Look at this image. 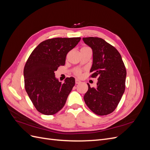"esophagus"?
<instances>
[{"instance_id":"obj_1","label":"esophagus","mask_w":150,"mask_h":150,"mask_svg":"<svg viewBox=\"0 0 150 150\" xmlns=\"http://www.w3.org/2000/svg\"><path fill=\"white\" fill-rule=\"evenodd\" d=\"M75 82H76V84H79V83H81V81L79 80V79H76V81H75Z\"/></svg>"}]
</instances>
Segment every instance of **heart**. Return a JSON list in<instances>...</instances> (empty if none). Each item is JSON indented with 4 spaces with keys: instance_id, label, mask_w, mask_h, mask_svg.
<instances>
[{
    "instance_id": "b5f03b06",
    "label": "heart",
    "mask_w": 150,
    "mask_h": 150,
    "mask_svg": "<svg viewBox=\"0 0 150 150\" xmlns=\"http://www.w3.org/2000/svg\"><path fill=\"white\" fill-rule=\"evenodd\" d=\"M85 47H84L83 48H85ZM74 74L78 77H81V76H82V71H81V69H76L74 71Z\"/></svg>"
}]
</instances>
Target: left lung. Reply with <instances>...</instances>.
I'll return each instance as SVG.
<instances>
[{
	"instance_id": "1",
	"label": "left lung",
	"mask_w": 150,
	"mask_h": 150,
	"mask_svg": "<svg viewBox=\"0 0 150 150\" xmlns=\"http://www.w3.org/2000/svg\"><path fill=\"white\" fill-rule=\"evenodd\" d=\"M83 40L93 50L90 76L98 80L96 88H91L88 83L84 101L96 115H109L115 111L125 92L126 67L117 50L104 39L89 37Z\"/></svg>"
}]
</instances>
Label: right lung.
Instances as JSON below:
<instances>
[{
	"label": "right lung",
	"mask_w": 150,
	"mask_h": 150,
	"mask_svg": "<svg viewBox=\"0 0 150 150\" xmlns=\"http://www.w3.org/2000/svg\"><path fill=\"white\" fill-rule=\"evenodd\" d=\"M81 38H53L40 42L32 52L24 69L25 89L34 106L45 115H52L64 107L75 79L59 82L54 72L65 64L67 54Z\"/></svg>",
	"instance_id": "right-lung-1"
}]
</instances>
